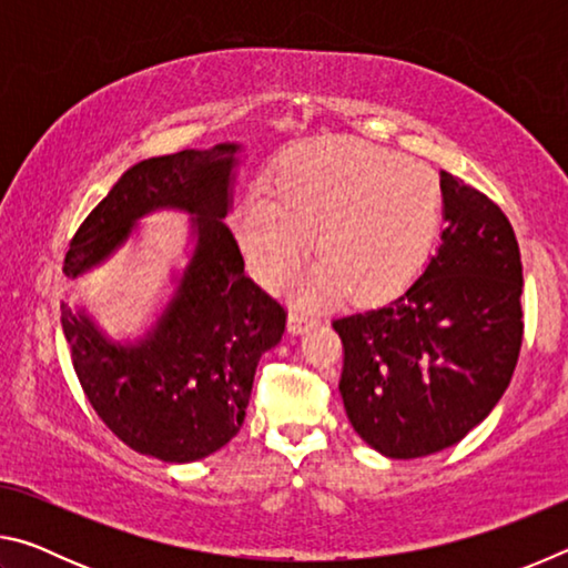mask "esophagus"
<instances>
[{"mask_svg": "<svg viewBox=\"0 0 568 568\" xmlns=\"http://www.w3.org/2000/svg\"><path fill=\"white\" fill-rule=\"evenodd\" d=\"M311 323L313 321L301 311H291V315H287V331H291V333H303Z\"/></svg>", "mask_w": 568, "mask_h": 568, "instance_id": "34e87169", "label": "esophagus"}]
</instances>
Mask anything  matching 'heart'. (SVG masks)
<instances>
[{
  "instance_id": "heart-1",
  "label": "heart",
  "mask_w": 568,
  "mask_h": 568,
  "mask_svg": "<svg viewBox=\"0 0 568 568\" xmlns=\"http://www.w3.org/2000/svg\"><path fill=\"white\" fill-rule=\"evenodd\" d=\"M444 220L434 170L358 140H325L285 155L267 197L250 195L230 227L247 271L283 287L315 237V267L303 301L396 295L426 265Z\"/></svg>"
}]
</instances>
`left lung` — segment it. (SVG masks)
<instances>
[{
	"label": "left lung",
	"mask_w": 568,
	"mask_h": 568,
	"mask_svg": "<svg viewBox=\"0 0 568 568\" xmlns=\"http://www.w3.org/2000/svg\"><path fill=\"white\" fill-rule=\"evenodd\" d=\"M438 253L398 297L333 321L355 434L388 458L458 444L494 410L521 351V253L494 200L440 170Z\"/></svg>",
	"instance_id": "8db88e82"
}]
</instances>
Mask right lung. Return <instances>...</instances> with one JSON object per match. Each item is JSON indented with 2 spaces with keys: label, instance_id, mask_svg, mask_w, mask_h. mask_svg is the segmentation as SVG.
<instances>
[{
  "label": "right lung",
  "instance_id": "obj_1",
  "mask_svg": "<svg viewBox=\"0 0 568 568\" xmlns=\"http://www.w3.org/2000/svg\"><path fill=\"white\" fill-rule=\"evenodd\" d=\"M235 145L142 160L77 227L64 273L77 277L158 207L187 210L195 250L145 325L102 331L62 303V328L90 406L132 450L170 464L223 448L245 420L261 355L283 338L287 311L245 273L227 215Z\"/></svg>",
  "mask_w": 568,
  "mask_h": 568
}]
</instances>
